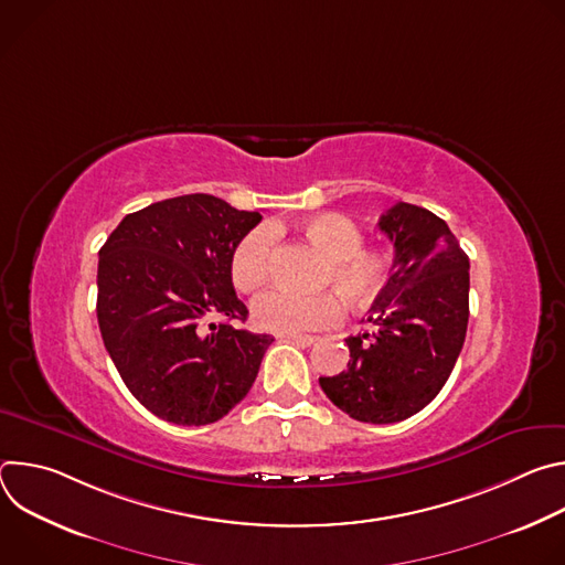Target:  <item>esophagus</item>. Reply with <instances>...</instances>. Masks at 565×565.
I'll return each instance as SVG.
<instances>
[{
    "label": "esophagus",
    "instance_id": "esophagus-1",
    "mask_svg": "<svg viewBox=\"0 0 565 565\" xmlns=\"http://www.w3.org/2000/svg\"><path fill=\"white\" fill-rule=\"evenodd\" d=\"M284 340H288V342H295V344H299V347H310V344H315L319 338H315V335H297V333H288V335H281Z\"/></svg>",
    "mask_w": 565,
    "mask_h": 565
}]
</instances>
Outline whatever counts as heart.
Wrapping results in <instances>:
<instances>
[{
  "mask_svg": "<svg viewBox=\"0 0 565 565\" xmlns=\"http://www.w3.org/2000/svg\"><path fill=\"white\" fill-rule=\"evenodd\" d=\"M303 234L329 262L317 284L335 286L351 303L375 299L391 275V259L380 250H364L362 230L340 212L315 214L303 221ZM277 230L268 223L253 227L232 253V281L238 290L255 292L273 270ZM344 303L335 292L297 295L290 290H268L253 303L255 324L270 333H306L338 324Z\"/></svg>",
  "mask_w": 565,
  "mask_h": 565,
  "instance_id": "obj_1",
  "label": "heart"
}]
</instances>
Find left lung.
<instances>
[{
  "label": "left lung",
  "instance_id": "8db88e82",
  "mask_svg": "<svg viewBox=\"0 0 565 565\" xmlns=\"http://www.w3.org/2000/svg\"><path fill=\"white\" fill-rule=\"evenodd\" d=\"M395 257L366 317L347 340V371L319 386L353 420H407L440 393L460 355L469 319V257L434 212L395 203L380 216Z\"/></svg>",
  "mask_w": 565,
  "mask_h": 565
}]
</instances>
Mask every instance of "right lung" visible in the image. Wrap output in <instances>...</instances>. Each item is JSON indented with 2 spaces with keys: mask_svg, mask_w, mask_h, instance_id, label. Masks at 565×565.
I'll return each mask as SVG.
<instances>
[{
  "mask_svg": "<svg viewBox=\"0 0 565 565\" xmlns=\"http://www.w3.org/2000/svg\"><path fill=\"white\" fill-rule=\"evenodd\" d=\"M259 221L212 194H185L127 214L100 248L103 342L153 416L201 427L248 395L275 338L230 324L248 317L230 264Z\"/></svg>",
  "mask_w": 565,
  "mask_h": 565,
  "instance_id": "add662e5",
  "label": "right lung"
}]
</instances>
